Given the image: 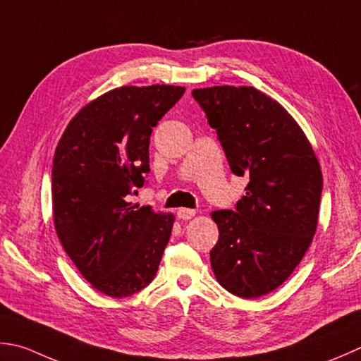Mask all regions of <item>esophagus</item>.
<instances>
[{
	"mask_svg": "<svg viewBox=\"0 0 361 361\" xmlns=\"http://www.w3.org/2000/svg\"><path fill=\"white\" fill-rule=\"evenodd\" d=\"M176 216H178V219H181V221H189L190 217L195 216V209L180 208L178 211H176Z\"/></svg>",
	"mask_w": 361,
	"mask_h": 361,
	"instance_id": "esophagus-1",
	"label": "esophagus"
}]
</instances>
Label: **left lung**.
<instances>
[{"instance_id": "8db88e82", "label": "left lung", "mask_w": 361, "mask_h": 361, "mask_svg": "<svg viewBox=\"0 0 361 361\" xmlns=\"http://www.w3.org/2000/svg\"><path fill=\"white\" fill-rule=\"evenodd\" d=\"M231 172L249 176L235 211L213 213L219 241L211 267L228 293L255 299L293 274L314 236L322 172L312 145L283 106L255 87L192 90Z\"/></svg>"}]
</instances>
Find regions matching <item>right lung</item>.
<instances>
[{"mask_svg": "<svg viewBox=\"0 0 361 361\" xmlns=\"http://www.w3.org/2000/svg\"><path fill=\"white\" fill-rule=\"evenodd\" d=\"M183 94L166 84L111 90L78 112L56 148V233L82 277L111 298L152 283L171 239V213L126 197L147 185L153 128Z\"/></svg>", "mask_w": 361, "mask_h": 361, "instance_id": "right-lung-1", "label": "right lung"}]
</instances>
